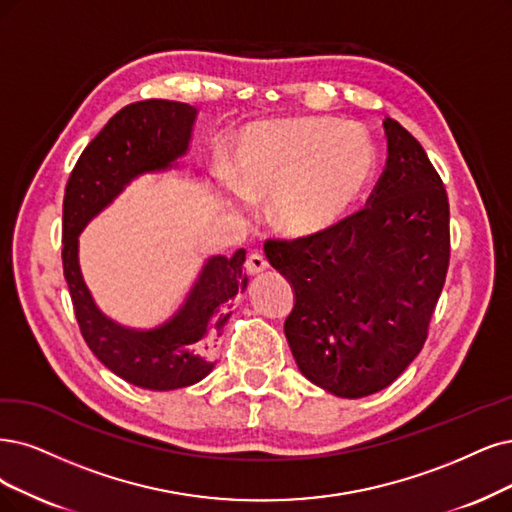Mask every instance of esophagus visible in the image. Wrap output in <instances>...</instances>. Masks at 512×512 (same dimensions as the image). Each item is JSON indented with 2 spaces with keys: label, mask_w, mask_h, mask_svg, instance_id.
I'll list each match as a JSON object with an SVG mask.
<instances>
[{
  "label": "esophagus",
  "mask_w": 512,
  "mask_h": 512,
  "mask_svg": "<svg viewBox=\"0 0 512 512\" xmlns=\"http://www.w3.org/2000/svg\"><path fill=\"white\" fill-rule=\"evenodd\" d=\"M244 268H246V272H249L251 276H255V274H261V272H266V270L270 268V263H268L266 255H263V253H259V251H255V253H251L249 257H246V263H244Z\"/></svg>",
  "instance_id": "obj_1"
}]
</instances>
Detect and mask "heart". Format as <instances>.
<instances>
[{"mask_svg":"<svg viewBox=\"0 0 512 512\" xmlns=\"http://www.w3.org/2000/svg\"><path fill=\"white\" fill-rule=\"evenodd\" d=\"M375 168V145L361 126L301 118L253 128L234 158V187L246 200L274 196L280 223L316 232L342 217Z\"/></svg>","mask_w":512,"mask_h":512,"instance_id":"1","label":"heart"}]
</instances>
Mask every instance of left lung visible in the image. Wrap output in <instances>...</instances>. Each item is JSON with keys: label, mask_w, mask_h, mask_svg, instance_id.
Segmentation results:
<instances>
[{"label": "left lung", "mask_w": 512, "mask_h": 512, "mask_svg": "<svg viewBox=\"0 0 512 512\" xmlns=\"http://www.w3.org/2000/svg\"><path fill=\"white\" fill-rule=\"evenodd\" d=\"M388 158L365 208L325 230L263 244L295 289L293 358L323 390L380 392L420 354L449 268V202L424 147L386 118Z\"/></svg>", "instance_id": "1"}]
</instances>
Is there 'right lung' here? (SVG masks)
<instances>
[{"mask_svg":"<svg viewBox=\"0 0 512 512\" xmlns=\"http://www.w3.org/2000/svg\"><path fill=\"white\" fill-rule=\"evenodd\" d=\"M196 107L149 99L126 105L75 162L63 200V274L84 342L122 380L147 390L192 386L213 371L215 342L232 314L234 297L249 285L244 249L211 257L183 306L156 329H128L107 318L86 287L78 236L122 189L143 173L173 168L181 158Z\"/></svg>","mask_w":512,"mask_h":512,"instance_id":"1","label":"right lung"}]
</instances>
